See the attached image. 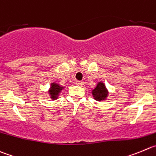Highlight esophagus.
I'll return each mask as SVG.
<instances>
[{"instance_id":"esophagus-1","label":"esophagus","mask_w":156,"mask_h":156,"mask_svg":"<svg viewBox=\"0 0 156 156\" xmlns=\"http://www.w3.org/2000/svg\"><path fill=\"white\" fill-rule=\"evenodd\" d=\"M84 83L83 82V81H76V84L77 86H80V87H82Z\"/></svg>"}]
</instances>
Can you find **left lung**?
Here are the masks:
<instances>
[{
    "label": "left lung",
    "mask_w": 156,
    "mask_h": 156,
    "mask_svg": "<svg viewBox=\"0 0 156 156\" xmlns=\"http://www.w3.org/2000/svg\"><path fill=\"white\" fill-rule=\"evenodd\" d=\"M93 96L94 99L97 101H101V100H104L108 96V90H106V87H105L104 83L102 82L98 83L97 86L96 88L92 91Z\"/></svg>",
    "instance_id": "left-lung-1"
}]
</instances>
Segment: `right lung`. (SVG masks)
<instances>
[{"instance_id":"1","label":"right lung","mask_w":156,"mask_h":156,"mask_svg":"<svg viewBox=\"0 0 156 156\" xmlns=\"http://www.w3.org/2000/svg\"><path fill=\"white\" fill-rule=\"evenodd\" d=\"M63 87L60 86L59 84L55 83H52L51 87H50V90H49V93H50V96H51L52 99H57L59 96V93L61 92L63 90Z\"/></svg>"}]
</instances>
